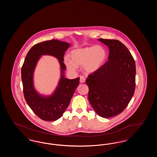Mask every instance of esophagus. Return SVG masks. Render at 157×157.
Returning a JSON list of instances; mask_svg holds the SVG:
<instances>
[{"mask_svg":"<svg viewBox=\"0 0 157 157\" xmlns=\"http://www.w3.org/2000/svg\"><path fill=\"white\" fill-rule=\"evenodd\" d=\"M85 80H86V79L84 76H80V82L81 83H84L85 82Z\"/></svg>","mask_w":157,"mask_h":157,"instance_id":"1","label":"esophagus"}]
</instances>
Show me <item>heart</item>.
Masks as SVG:
<instances>
[{"mask_svg":"<svg viewBox=\"0 0 157 157\" xmlns=\"http://www.w3.org/2000/svg\"><path fill=\"white\" fill-rule=\"evenodd\" d=\"M65 58L64 63L69 71L74 72L78 67L83 65L86 73L97 72L102 67L107 58V52L104 47L98 46H87L72 50Z\"/></svg>","mask_w":157,"mask_h":157,"instance_id":"heart-1","label":"heart"}]
</instances>
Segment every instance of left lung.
<instances>
[{
    "instance_id": "1",
    "label": "left lung",
    "mask_w": 157,
    "mask_h": 157,
    "mask_svg": "<svg viewBox=\"0 0 157 157\" xmlns=\"http://www.w3.org/2000/svg\"><path fill=\"white\" fill-rule=\"evenodd\" d=\"M108 46V60L86 79L88 99L100 117L108 118L122 112L132 99L135 88L134 59L118 40L98 39Z\"/></svg>"
}]
</instances>
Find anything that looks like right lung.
Here are the masks:
<instances>
[{"label":"right lung","instance_id":"add662e5","mask_svg":"<svg viewBox=\"0 0 157 157\" xmlns=\"http://www.w3.org/2000/svg\"><path fill=\"white\" fill-rule=\"evenodd\" d=\"M70 46V44L59 40H47L32 47L25 59L21 70L24 97L31 109L44 121H55L60 118L79 85V77L73 79L65 77L67 67L63 62V56ZM43 55H50L58 59L61 67L60 81L50 96L40 94L34 86V69L37 62Z\"/></svg>","mask_w":157,"mask_h":157}]
</instances>
